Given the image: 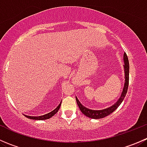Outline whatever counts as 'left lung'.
I'll return each instance as SVG.
<instances>
[{"instance_id": "obj_1", "label": "left lung", "mask_w": 147, "mask_h": 147, "mask_svg": "<svg viewBox=\"0 0 147 147\" xmlns=\"http://www.w3.org/2000/svg\"><path fill=\"white\" fill-rule=\"evenodd\" d=\"M124 87H123L122 92H121V96L118 100L113 105H112L109 107L106 108V109H100V110H93V109H88V108L85 107L84 106H83L82 104L80 103V102L78 100V97H76V101L78 103V107H79L80 109L81 110V112L84 114L85 116H87V117L91 118V119H101V118H104L105 117L108 116L109 115H110L111 113L114 112L116 109H117L118 107L121 105V103L124 100V97H125L126 94L127 92V90H128V86H129V60L128 57H127V54L124 53Z\"/></svg>"}]
</instances>
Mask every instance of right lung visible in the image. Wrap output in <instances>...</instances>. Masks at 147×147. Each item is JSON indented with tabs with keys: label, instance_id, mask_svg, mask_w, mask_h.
<instances>
[{
	"label": "right lung",
	"instance_id": "1",
	"mask_svg": "<svg viewBox=\"0 0 147 147\" xmlns=\"http://www.w3.org/2000/svg\"><path fill=\"white\" fill-rule=\"evenodd\" d=\"M61 102H62V101H61ZM61 102H60V105H59L58 106L55 108V109H53L52 112H49V113L46 114V115H42V116H35V117L32 116H32H28V115H24L26 117L28 118V119H35V120H45V119H50V118H51L52 117L54 116V115H55L57 112H58L59 109H60V105H61Z\"/></svg>",
	"mask_w": 147,
	"mask_h": 147
}]
</instances>
